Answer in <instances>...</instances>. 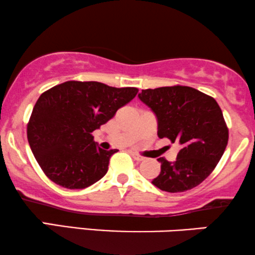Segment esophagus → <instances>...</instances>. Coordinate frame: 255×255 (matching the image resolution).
<instances>
[{
	"instance_id": "1",
	"label": "esophagus",
	"mask_w": 255,
	"mask_h": 255,
	"mask_svg": "<svg viewBox=\"0 0 255 255\" xmlns=\"http://www.w3.org/2000/svg\"><path fill=\"white\" fill-rule=\"evenodd\" d=\"M132 157H133L137 161L144 160V157H141V156H139V154H137V153H132Z\"/></svg>"
}]
</instances>
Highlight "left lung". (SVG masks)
<instances>
[{
    "instance_id": "8db88e82",
    "label": "left lung",
    "mask_w": 255,
    "mask_h": 255,
    "mask_svg": "<svg viewBox=\"0 0 255 255\" xmlns=\"http://www.w3.org/2000/svg\"><path fill=\"white\" fill-rule=\"evenodd\" d=\"M138 97L153 111L158 137L179 143L173 163L159 158L152 184L170 193L196 187L212 173L229 141V128L216 99L183 85L141 90Z\"/></svg>"
}]
</instances>
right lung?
Returning a JSON list of instances; mask_svg holds the SVG:
<instances>
[{"label": "right lung", "instance_id": "right-lung-1", "mask_svg": "<svg viewBox=\"0 0 255 255\" xmlns=\"http://www.w3.org/2000/svg\"><path fill=\"white\" fill-rule=\"evenodd\" d=\"M137 88H114L99 82L68 81L39 96L26 135L43 172L70 190L102 179L118 150L98 147L91 133L137 95Z\"/></svg>", "mask_w": 255, "mask_h": 255}]
</instances>
